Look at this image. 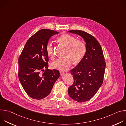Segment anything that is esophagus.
<instances>
[{
	"label": "esophagus",
	"mask_w": 126,
	"mask_h": 126,
	"mask_svg": "<svg viewBox=\"0 0 126 126\" xmlns=\"http://www.w3.org/2000/svg\"><path fill=\"white\" fill-rule=\"evenodd\" d=\"M60 75L61 76H63V75H64L65 74V73L63 72H62V71H60Z\"/></svg>",
	"instance_id": "34e87169"
}]
</instances>
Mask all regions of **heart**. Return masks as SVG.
Here are the masks:
<instances>
[{
	"label": "heart",
	"instance_id": "b5f03b06",
	"mask_svg": "<svg viewBox=\"0 0 126 126\" xmlns=\"http://www.w3.org/2000/svg\"><path fill=\"white\" fill-rule=\"evenodd\" d=\"M58 42L66 47L64 58H58L51 63L52 68L66 71L71 66L72 61L75 63L79 62L84 57L86 52L85 43L81 40L68 34H64L58 38ZM48 56L50 58L54 56V47L51 43H48L46 48Z\"/></svg>",
	"mask_w": 126,
	"mask_h": 126
}]
</instances>
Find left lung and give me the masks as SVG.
I'll return each instance as SVG.
<instances>
[{"instance_id":"obj_1","label":"left lung","mask_w":126,"mask_h":126,"mask_svg":"<svg viewBox=\"0 0 126 126\" xmlns=\"http://www.w3.org/2000/svg\"><path fill=\"white\" fill-rule=\"evenodd\" d=\"M69 32L80 36L86 42L84 57L71 70L74 83L68 90L72 99L84 102L90 100L102 85L106 63L101 46L92 35L81 30H70Z\"/></svg>"}]
</instances>
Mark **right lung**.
I'll return each mask as SVG.
<instances>
[{"instance_id":"add662e5","label":"right lung","mask_w":126,"mask_h":126,"mask_svg":"<svg viewBox=\"0 0 126 126\" xmlns=\"http://www.w3.org/2000/svg\"><path fill=\"white\" fill-rule=\"evenodd\" d=\"M59 32L48 29L39 30L27 40L18 59V78L27 94L40 100L51 92L60 77L57 70L48 69L46 48L52 36Z\"/></svg>"}]
</instances>
